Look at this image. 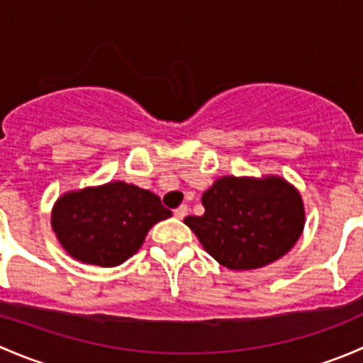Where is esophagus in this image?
<instances>
[{"label":"esophagus","mask_w":363,"mask_h":363,"mask_svg":"<svg viewBox=\"0 0 363 363\" xmlns=\"http://www.w3.org/2000/svg\"><path fill=\"white\" fill-rule=\"evenodd\" d=\"M186 214H188V205H181V207H177L174 211V216L177 219H184Z\"/></svg>","instance_id":"1"}]
</instances>
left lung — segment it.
Segmentation results:
<instances>
[{
  "mask_svg": "<svg viewBox=\"0 0 363 363\" xmlns=\"http://www.w3.org/2000/svg\"><path fill=\"white\" fill-rule=\"evenodd\" d=\"M202 203L203 214L184 223L203 250L232 270L276 262L303 230L302 199L279 177H221L203 193Z\"/></svg>",
  "mask_w": 363,
  "mask_h": 363,
  "instance_id": "1",
  "label": "left lung"
}]
</instances>
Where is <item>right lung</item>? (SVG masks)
<instances>
[{
  "mask_svg": "<svg viewBox=\"0 0 363 363\" xmlns=\"http://www.w3.org/2000/svg\"><path fill=\"white\" fill-rule=\"evenodd\" d=\"M170 216L155 193L116 181L61 196L52 228L75 259L116 267L140 250L152 225Z\"/></svg>",
  "mask_w": 363,
  "mask_h": 363,
  "instance_id": "right-lung-1",
  "label": "right lung"
}]
</instances>
